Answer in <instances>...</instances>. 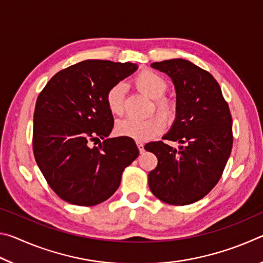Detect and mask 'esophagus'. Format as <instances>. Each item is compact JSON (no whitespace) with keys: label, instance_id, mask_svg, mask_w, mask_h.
<instances>
[{"label":"esophagus","instance_id":"34e87169","mask_svg":"<svg viewBox=\"0 0 263 263\" xmlns=\"http://www.w3.org/2000/svg\"><path fill=\"white\" fill-rule=\"evenodd\" d=\"M137 146H138V148H139V152H140V153H144V152H145L144 144H142L141 141H137Z\"/></svg>","mask_w":263,"mask_h":263}]
</instances>
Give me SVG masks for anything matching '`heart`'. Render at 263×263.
Instances as JSON below:
<instances>
[{
    "label": "heart",
    "instance_id": "1",
    "mask_svg": "<svg viewBox=\"0 0 263 263\" xmlns=\"http://www.w3.org/2000/svg\"><path fill=\"white\" fill-rule=\"evenodd\" d=\"M136 87L141 92L147 95L151 99L155 100V108L159 115L152 116L146 119H136V118H125L119 121L116 125V132L119 136L132 138L135 140H149L158 137L162 133L167 123H171L175 117L176 105L175 102L163 97L166 92L168 84L161 75L153 72V70H142L133 80ZM124 94L125 88L122 83H116L111 87L105 95V102L108 105L110 112L116 116L123 114L124 110Z\"/></svg>",
    "mask_w": 263,
    "mask_h": 263
}]
</instances>
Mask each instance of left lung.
Listing matches in <instances>:
<instances>
[{
	"mask_svg": "<svg viewBox=\"0 0 263 263\" xmlns=\"http://www.w3.org/2000/svg\"><path fill=\"white\" fill-rule=\"evenodd\" d=\"M176 90V117L163 139L179 149L153 141L145 145L158 158L148 185L155 197L172 205H188L206 196L224 172L233 145L232 117L219 84L193 62L171 59L153 62Z\"/></svg>",
	"mask_w": 263,
	"mask_h": 263,
	"instance_id": "left-lung-1",
	"label": "left lung"
}]
</instances>
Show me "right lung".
I'll use <instances>...</instances> for the list:
<instances>
[{"label":"right lung","mask_w":263,"mask_h":263,"mask_svg":"<svg viewBox=\"0 0 263 263\" xmlns=\"http://www.w3.org/2000/svg\"><path fill=\"white\" fill-rule=\"evenodd\" d=\"M138 68L132 62L84 60L58 72L39 94L33 154L48 185L74 205L104 202L121 184L139 151L132 138H108L114 117L106 91ZM103 139L99 146H91Z\"/></svg>","instance_id":"1"}]
</instances>
